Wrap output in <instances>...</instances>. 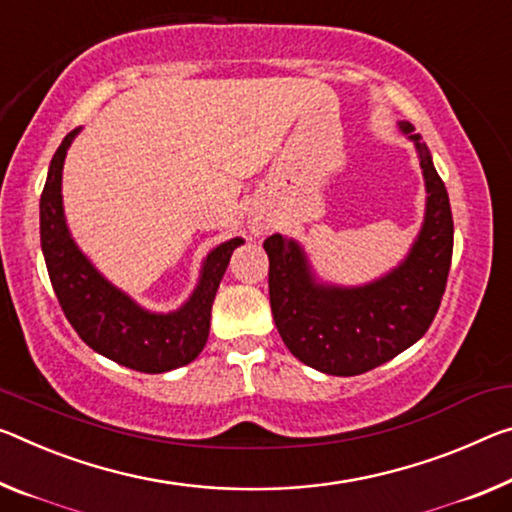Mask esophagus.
Returning a JSON list of instances; mask_svg holds the SVG:
<instances>
[{"instance_id":"obj_1","label":"esophagus","mask_w":512,"mask_h":512,"mask_svg":"<svg viewBox=\"0 0 512 512\" xmlns=\"http://www.w3.org/2000/svg\"><path fill=\"white\" fill-rule=\"evenodd\" d=\"M250 232H253L255 237H259V234L264 232V225H262V223H257V221H253V223H250Z\"/></svg>"}]
</instances>
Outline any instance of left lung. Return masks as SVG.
Segmentation results:
<instances>
[{"mask_svg":"<svg viewBox=\"0 0 512 512\" xmlns=\"http://www.w3.org/2000/svg\"><path fill=\"white\" fill-rule=\"evenodd\" d=\"M399 129L415 145L426 186L424 221L399 264L364 285H337L314 271L298 239L275 232L264 241L275 328L294 358L328 376H358L417 344L449 278V193L415 127L401 120Z\"/></svg>","mask_w":512,"mask_h":512,"instance_id":"left-lung-1","label":"left lung"}]
</instances>
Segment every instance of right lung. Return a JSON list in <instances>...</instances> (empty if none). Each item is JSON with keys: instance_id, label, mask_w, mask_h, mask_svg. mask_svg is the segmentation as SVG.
<instances>
[{"instance_id": "obj_1", "label": "right lung", "mask_w": 512, "mask_h": 512, "mask_svg": "<svg viewBox=\"0 0 512 512\" xmlns=\"http://www.w3.org/2000/svg\"><path fill=\"white\" fill-rule=\"evenodd\" d=\"M81 127L61 141L40 196V248L54 294L77 335L113 362L141 373H164L198 358L209 337L212 305L230 257L243 239L232 237L202 259L189 298L170 312H154L104 278L72 237L63 209V164Z\"/></svg>"}]
</instances>
